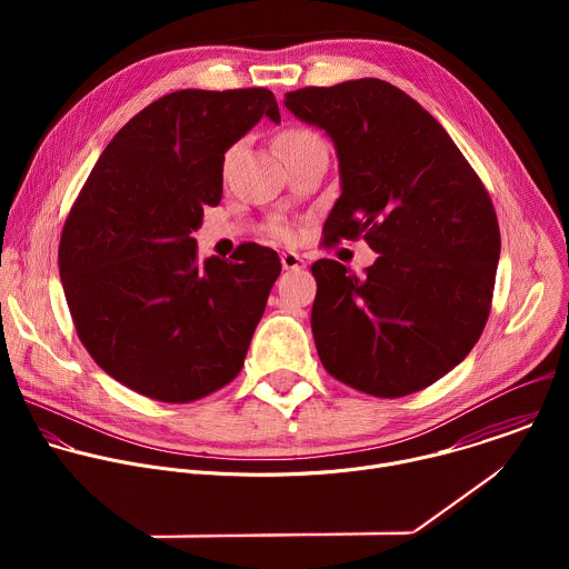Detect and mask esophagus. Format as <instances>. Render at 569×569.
<instances>
[{"instance_id": "1", "label": "esophagus", "mask_w": 569, "mask_h": 569, "mask_svg": "<svg viewBox=\"0 0 569 569\" xmlns=\"http://www.w3.org/2000/svg\"><path fill=\"white\" fill-rule=\"evenodd\" d=\"M281 266L286 270H301V268H306V259L297 252H283L281 254Z\"/></svg>"}]
</instances>
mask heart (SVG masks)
I'll use <instances>...</instances> for the list:
<instances>
[{
    "instance_id": "1",
    "label": "heart",
    "mask_w": 569,
    "mask_h": 569,
    "mask_svg": "<svg viewBox=\"0 0 569 569\" xmlns=\"http://www.w3.org/2000/svg\"><path fill=\"white\" fill-rule=\"evenodd\" d=\"M312 141H319V137L317 134H312V132H308V130H288L286 134H281V139H279V146H281V150H290V148H295V146H303V143H312ZM281 236H290L288 231H283Z\"/></svg>"
}]
</instances>
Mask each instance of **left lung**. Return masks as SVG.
I'll use <instances>...</instances> for the list:
<instances>
[{
    "label": "left lung",
    "instance_id": "8db88e82",
    "mask_svg": "<svg viewBox=\"0 0 569 569\" xmlns=\"http://www.w3.org/2000/svg\"><path fill=\"white\" fill-rule=\"evenodd\" d=\"M283 106L336 146L342 193L323 242L365 236L380 254L362 277L312 263L321 365L380 398L437 382L489 319L500 261L489 193L441 123L380 78L288 92Z\"/></svg>",
    "mask_w": 569,
    "mask_h": 569
}]
</instances>
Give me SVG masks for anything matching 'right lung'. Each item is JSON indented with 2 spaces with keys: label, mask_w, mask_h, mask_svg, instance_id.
Segmentation results:
<instances>
[{
  "label": "right lung",
  "mask_w": 569,
  "mask_h": 569,
  "mask_svg": "<svg viewBox=\"0 0 569 569\" xmlns=\"http://www.w3.org/2000/svg\"><path fill=\"white\" fill-rule=\"evenodd\" d=\"M274 94L180 90L106 146L62 229L58 263L80 342L121 385L164 402L198 400L246 362L279 254L246 242L233 261H198L191 236L222 198L224 152Z\"/></svg>",
  "instance_id": "obj_1"
}]
</instances>
